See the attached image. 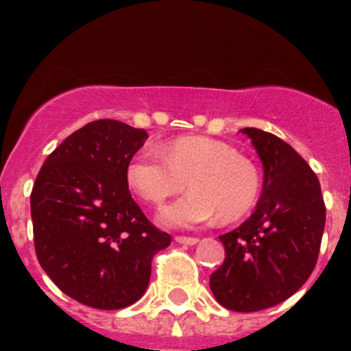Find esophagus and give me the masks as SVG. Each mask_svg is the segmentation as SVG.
Wrapping results in <instances>:
<instances>
[{"label": "esophagus", "mask_w": 351, "mask_h": 351, "mask_svg": "<svg viewBox=\"0 0 351 351\" xmlns=\"http://www.w3.org/2000/svg\"><path fill=\"white\" fill-rule=\"evenodd\" d=\"M176 243L184 244V246H195V244H198V239L197 237H182V235H179V237H176Z\"/></svg>", "instance_id": "esophagus-1"}]
</instances>
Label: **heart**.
<instances>
[{"label": "heart", "mask_w": 351, "mask_h": 351, "mask_svg": "<svg viewBox=\"0 0 351 351\" xmlns=\"http://www.w3.org/2000/svg\"><path fill=\"white\" fill-rule=\"evenodd\" d=\"M186 179L191 191L160 210L161 225L190 228L216 214L237 219L255 206L262 188L258 169L250 158L206 137L178 138L163 149L144 145L126 165V182L149 204H163L179 193Z\"/></svg>", "instance_id": "obj_1"}]
</instances>
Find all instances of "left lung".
Instances as JSON below:
<instances>
[{
  "mask_svg": "<svg viewBox=\"0 0 351 351\" xmlns=\"http://www.w3.org/2000/svg\"><path fill=\"white\" fill-rule=\"evenodd\" d=\"M263 165L255 213L219 235L225 262L209 287L223 308L262 311L283 302L311 276L325 228L320 181L295 149L258 128L241 130Z\"/></svg>",
  "mask_w": 351,
  "mask_h": 351,
  "instance_id": "obj_1",
  "label": "left lung"
}]
</instances>
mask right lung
<instances>
[{
  "label": "right lung",
  "mask_w": 351,
  "mask_h": 351,
  "mask_svg": "<svg viewBox=\"0 0 351 351\" xmlns=\"http://www.w3.org/2000/svg\"><path fill=\"white\" fill-rule=\"evenodd\" d=\"M145 138V130L121 121L88 123L49 154L31 191L40 265L61 291L91 308L137 302L153 256L172 243L126 182V165Z\"/></svg>",
  "instance_id": "right-lung-1"
}]
</instances>
